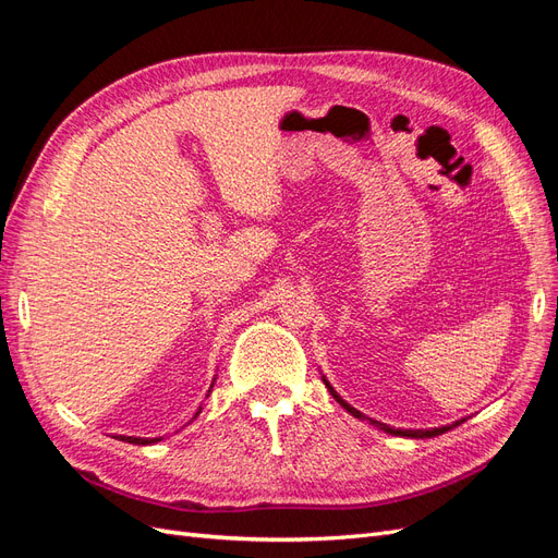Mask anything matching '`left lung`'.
Segmentation results:
<instances>
[{"label": "left lung", "instance_id": "1", "mask_svg": "<svg viewBox=\"0 0 558 558\" xmlns=\"http://www.w3.org/2000/svg\"><path fill=\"white\" fill-rule=\"evenodd\" d=\"M326 381V379H324ZM326 386H328V391L332 393V398L337 400V402H340L342 404V408L347 410V412H351L353 416H359V418H367V416H363L359 410H353L351 408V404H347L340 396H337L335 391H332V386L326 381ZM369 424H375L377 428H381V430H386V433H391V435H404V437H416V440H418V437H435V435H442V433H447V430H451V428H456V426H459V424H463V421H456V424H451V426H445V428H433V430H396V428H388L386 424H379V421H373V418H369Z\"/></svg>", "mask_w": 558, "mask_h": 558}]
</instances>
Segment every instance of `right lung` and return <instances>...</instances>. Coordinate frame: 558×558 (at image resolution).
<instances>
[{
    "label": "right lung",
    "instance_id": "obj_1",
    "mask_svg": "<svg viewBox=\"0 0 558 558\" xmlns=\"http://www.w3.org/2000/svg\"><path fill=\"white\" fill-rule=\"evenodd\" d=\"M199 414V412H197ZM195 414V416H197ZM118 440H125V442H130V445H150V442H156V440H144V437H125V435H121L118 437Z\"/></svg>",
    "mask_w": 558,
    "mask_h": 558
}]
</instances>
